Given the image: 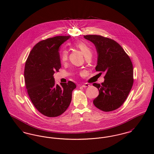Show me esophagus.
Wrapping results in <instances>:
<instances>
[{
    "instance_id": "1",
    "label": "esophagus",
    "mask_w": 154,
    "mask_h": 154,
    "mask_svg": "<svg viewBox=\"0 0 154 154\" xmlns=\"http://www.w3.org/2000/svg\"><path fill=\"white\" fill-rule=\"evenodd\" d=\"M82 87H84V88H86V87H88L89 86V85L88 84H82L81 85Z\"/></svg>"
}]
</instances>
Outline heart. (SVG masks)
<instances>
[{
    "instance_id": "1",
    "label": "heart",
    "mask_w": 154,
    "mask_h": 154,
    "mask_svg": "<svg viewBox=\"0 0 154 154\" xmlns=\"http://www.w3.org/2000/svg\"><path fill=\"white\" fill-rule=\"evenodd\" d=\"M75 46L79 49L85 57L91 56L92 51L90 47L87 44L82 42H78L75 44ZM67 59V51L66 50H63L61 53V60L65 62Z\"/></svg>"
}]
</instances>
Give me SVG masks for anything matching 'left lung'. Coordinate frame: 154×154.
Here are the masks:
<instances>
[{
	"label": "left lung",
	"mask_w": 154,
	"mask_h": 154,
	"mask_svg": "<svg viewBox=\"0 0 154 154\" xmlns=\"http://www.w3.org/2000/svg\"><path fill=\"white\" fill-rule=\"evenodd\" d=\"M95 45L98 53L96 71L104 72V81L94 83L99 95L93 101L94 106L104 111L119 108L126 100L133 84L131 60L121 45L114 40L97 35H84Z\"/></svg>",
	"instance_id": "8db88e82"
}]
</instances>
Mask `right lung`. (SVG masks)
<instances>
[{
  "mask_svg": "<svg viewBox=\"0 0 154 154\" xmlns=\"http://www.w3.org/2000/svg\"><path fill=\"white\" fill-rule=\"evenodd\" d=\"M70 37L56 36L38 42L32 48L25 62L24 78L31 102L47 117H57L68 108L75 83L55 84L53 76L61 67L60 46Z\"/></svg>",
  "mask_w": 154,
  "mask_h": 154,
  "instance_id": "add662e5",
  "label": "right lung"
}]
</instances>
